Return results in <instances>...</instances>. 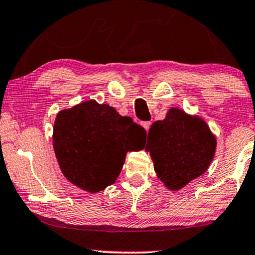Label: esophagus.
Listing matches in <instances>:
<instances>
[{
  "mask_svg": "<svg viewBox=\"0 0 255 255\" xmlns=\"http://www.w3.org/2000/svg\"><path fill=\"white\" fill-rule=\"evenodd\" d=\"M142 127L145 128L146 129V131H148V129H149V127H151V122H142Z\"/></svg>",
  "mask_w": 255,
  "mask_h": 255,
  "instance_id": "esophagus-1",
  "label": "esophagus"
}]
</instances>
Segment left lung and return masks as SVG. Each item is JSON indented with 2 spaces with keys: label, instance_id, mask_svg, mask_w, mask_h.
I'll return each mask as SVG.
<instances>
[{
  "label": "left lung",
  "instance_id": "left-lung-1",
  "mask_svg": "<svg viewBox=\"0 0 255 255\" xmlns=\"http://www.w3.org/2000/svg\"><path fill=\"white\" fill-rule=\"evenodd\" d=\"M216 145L203 119L172 107L164 120L151 126L145 149L158 178L168 190L178 191L209 168Z\"/></svg>",
  "mask_w": 255,
  "mask_h": 255
}]
</instances>
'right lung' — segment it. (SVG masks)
<instances>
[{
  "instance_id": "obj_1",
  "label": "right lung",
  "mask_w": 255,
  "mask_h": 255,
  "mask_svg": "<svg viewBox=\"0 0 255 255\" xmlns=\"http://www.w3.org/2000/svg\"><path fill=\"white\" fill-rule=\"evenodd\" d=\"M146 131L128 116L95 100L58 113L53 148L64 176L91 194L115 183L130 145H139Z\"/></svg>"
}]
</instances>
